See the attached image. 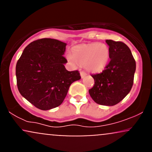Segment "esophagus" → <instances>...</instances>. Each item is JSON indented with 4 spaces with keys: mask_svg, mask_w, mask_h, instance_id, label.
<instances>
[{
    "mask_svg": "<svg viewBox=\"0 0 152 152\" xmlns=\"http://www.w3.org/2000/svg\"><path fill=\"white\" fill-rule=\"evenodd\" d=\"M80 74H81V78H84L85 76H86V75H87V74H86V73L85 72V71H81V72H80Z\"/></svg>",
    "mask_w": 152,
    "mask_h": 152,
    "instance_id": "esophagus-1",
    "label": "esophagus"
}]
</instances>
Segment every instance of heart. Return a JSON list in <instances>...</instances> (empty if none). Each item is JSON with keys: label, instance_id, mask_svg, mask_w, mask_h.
Segmentation results:
<instances>
[{"label": "heart", "instance_id": "heart-1", "mask_svg": "<svg viewBox=\"0 0 152 152\" xmlns=\"http://www.w3.org/2000/svg\"><path fill=\"white\" fill-rule=\"evenodd\" d=\"M68 61L72 64L76 62L88 71L98 73L104 70L110 58L109 47L104 43L83 44L73 48L72 55L66 56Z\"/></svg>", "mask_w": 152, "mask_h": 152}]
</instances>
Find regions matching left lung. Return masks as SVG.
<instances>
[{
    "label": "left lung",
    "instance_id": "1",
    "mask_svg": "<svg viewBox=\"0 0 152 152\" xmlns=\"http://www.w3.org/2000/svg\"><path fill=\"white\" fill-rule=\"evenodd\" d=\"M110 49V61L102 73L92 74L94 85L88 90L96 104L114 106L130 92L134 83L136 61L124 43L106 40Z\"/></svg>",
    "mask_w": 152,
    "mask_h": 152
}]
</instances>
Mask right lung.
Segmentation results:
<instances>
[{"label": "right lung", "instance_id": "add662e5", "mask_svg": "<svg viewBox=\"0 0 152 152\" xmlns=\"http://www.w3.org/2000/svg\"><path fill=\"white\" fill-rule=\"evenodd\" d=\"M66 43L41 38L29 43L15 67L20 94L41 110H49L64 102L73 82L81 78L78 71H69L63 56Z\"/></svg>", "mask_w": 152, "mask_h": 152}]
</instances>
